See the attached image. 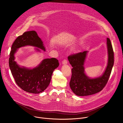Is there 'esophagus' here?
Returning a JSON list of instances; mask_svg holds the SVG:
<instances>
[{
  "mask_svg": "<svg viewBox=\"0 0 123 123\" xmlns=\"http://www.w3.org/2000/svg\"><path fill=\"white\" fill-rule=\"evenodd\" d=\"M62 64H63V65H66V64H67V61L66 59H64V60L62 61Z\"/></svg>",
  "mask_w": 123,
  "mask_h": 123,
  "instance_id": "obj_1",
  "label": "esophagus"
}]
</instances>
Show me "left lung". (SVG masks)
<instances>
[{"mask_svg":"<svg viewBox=\"0 0 123 123\" xmlns=\"http://www.w3.org/2000/svg\"><path fill=\"white\" fill-rule=\"evenodd\" d=\"M108 53V64L101 76L91 79L84 72V64L87 51L73 54L68 57L72 69V77L69 83L73 92L78 96H87L99 92L107 83L114 65V51L110 39L107 38Z\"/></svg>","mask_w":123,"mask_h":123,"instance_id":"1","label":"left lung"}]
</instances>
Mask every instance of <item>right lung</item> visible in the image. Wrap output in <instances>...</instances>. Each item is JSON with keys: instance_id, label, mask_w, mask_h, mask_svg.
I'll return each instance as SVG.
<instances>
[{"instance_id": "1", "label": "right lung", "mask_w": 123, "mask_h": 123, "mask_svg": "<svg viewBox=\"0 0 123 123\" xmlns=\"http://www.w3.org/2000/svg\"><path fill=\"white\" fill-rule=\"evenodd\" d=\"M26 46L45 51L43 42L35 31L25 32L15 39L12 46L9 59L10 69L19 87L28 93L39 94L45 90L49 84L53 72L59 66L58 60L55 58L44 59L33 69L20 67L14 60V54L18 49Z\"/></svg>"}]
</instances>
